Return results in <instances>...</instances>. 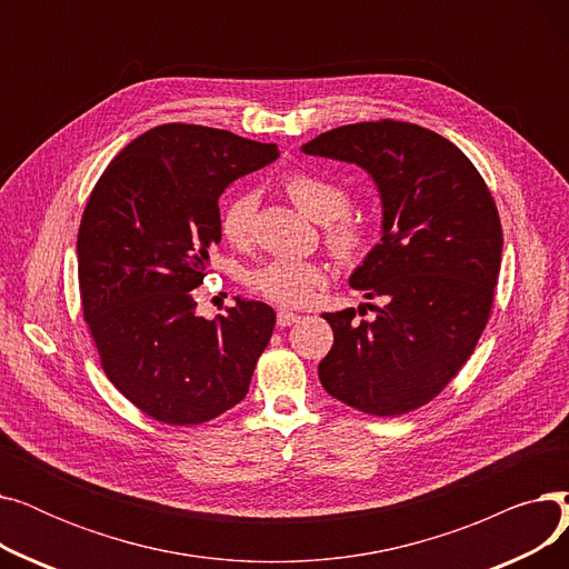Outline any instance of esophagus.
I'll use <instances>...</instances> for the list:
<instances>
[{
    "label": "esophagus",
    "instance_id": "1",
    "mask_svg": "<svg viewBox=\"0 0 569 569\" xmlns=\"http://www.w3.org/2000/svg\"><path fill=\"white\" fill-rule=\"evenodd\" d=\"M297 320H300V316L292 313V311L281 309V311L277 313V322H279V327H288V325H292V322H297Z\"/></svg>",
    "mask_w": 569,
    "mask_h": 569
}]
</instances>
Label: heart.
<instances>
[{
	"instance_id": "b5f03b06",
	"label": "heart",
	"mask_w": 569,
	"mask_h": 569,
	"mask_svg": "<svg viewBox=\"0 0 569 569\" xmlns=\"http://www.w3.org/2000/svg\"><path fill=\"white\" fill-rule=\"evenodd\" d=\"M286 193L307 217L325 226V242L330 249L350 260L367 244V230L360 219L348 214L350 193L311 172H292L286 177ZM256 219V198L242 193L232 198L221 212V234L234 247H244L251 239ZM327 281L325 264L316 260L274 258L253 267L247 283L264 300L281 307H305L313 300L316 290Z\"/></svg>"
}]
</instances>
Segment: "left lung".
Listing matches in <instances>:
<instances>
[{"instance_id":"1","label":"left lung","mask_w":569,"mask_h":569,"mask_svg":"<svg viewBox=\"0 0 569 569\" xmlns=\"http://www.w3.org/2000/svg\"><path fill=\"white\" fill-rule=\"evenodd\" d=\"M311 157L365 168L378 187L382 234L350 286L380 297L373 320L325 313L335 346L318 365L325 392L395 417L438 397L480 341L500 272L502 228L482 174L457 144L380 119L320 133ZM365 307H360V313Z\"/></svg>"}]
</instances>
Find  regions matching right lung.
I'll return each mask as SVG.
<instances>
[{"mask_svg":"<svg viewBox=\"0 0 569 569\" xmlns=\"http://www.w3.org/2000/svg\"><path fill=\"white\" fill-rule=\"evenodd\" d=\"M277 157V144L230 131L163 124L129 142L87 200L84 322L108 380L163 425H202L237 406L272 339V307L234 297L226 316L207 320L193 288L221 242L219 196Z\"/></svg>","mask_w":569,"mask_h":569,"instance_id":"1","label":"right lung"}]
</instances>
